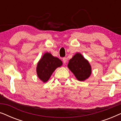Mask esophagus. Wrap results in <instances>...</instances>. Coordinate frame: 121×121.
Returning a JSON list of instances; mask_svg holds the SVG:
<instances>
[{
	"instance_id": "1",
	"label": "esophagus",
	"mask_w": 121,
	"mask_h": 121,
	"mask_svg": "<svg viewBox=\"0 0 121 121\" xmlns=\"http://www.w3.org/2000/svg\"><path fill=\"white\" fill-rule=\"evenodd\" d=\"M63 63L64 64H65L66 63H67V58H66L65 57H64L63 58Z\"/></svg>"
}]
</instances>
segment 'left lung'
<instances>
[{"label":"left lung","instance_id":"1","mask_svg":"<svg viewBox=\"0 0 121 121\" xmlns=\"http://www.w3.org/2000/svg\"><path fill=\"white\" fill-rule=\"evenodd\" d=\"M68 67L77 80L80 82L86 80L91 74V66L80 53H75L69 60Z\"/></svg>","mask_w":121,"mask_h":121}]
</instances>
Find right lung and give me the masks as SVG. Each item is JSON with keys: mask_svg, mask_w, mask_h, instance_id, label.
<instances>
[{"mask_svg": "<svg viewBox=\"0 0 121 121\" xmlns=\"http://www.w3.org/2000/svg\"><path fill=\"white\" fill-rule=\"evenodd\" d=\"M62 64L58 58L54 57L50 53H45L37 63L36 72L38 77L42 82H47L54 71Z\"/></svg>", "mask_w": 121, "mask_h": 121, "instance_id": "obj_1", "label": "right lung"}]
</instances>
